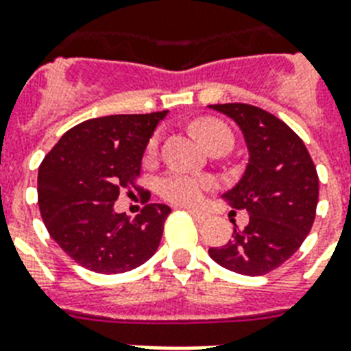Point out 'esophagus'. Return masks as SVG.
<instances>
[{"label": "esophagus", "instance_id": "34e87169", "mask_svg": "<svg viewBox=\"0 0 351 351\" xmlns=\"http://www.w3.org/2000/svg\"><path fill=\"white\" fill-rule=\"evenodd\" d=\"M186 211L190 213V215L193 217V219H197L199 222H204L208 219V213L206 211H202V210H197V208H186Z\"/></svg>", "mask_w": 351, "mask_h": 351}]
</instances>
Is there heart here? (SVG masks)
I'll return each mask as SVG.
<instances>
[{"instance_id": "b5f03b06", "label": "heart", "mask_w": 351, "mask_h": 351, "mask_svg": "<svg viewBox=\"0 0 351 351\" xmlns=\"http://www.w3.org/2000/svg\"><path fill=\"white\" fill-rule=\"evenodd\" d=\"M195 132L206 145L208 149H213L215 145L228 143L233 145V132L224 121L215 118H201L193 125ZM159 147V136H152L147 145V158L156 156ZM211 186V179L199 176V173L182 172V170H172L165 173L158 181V192L165 201L176 202V204H192L202 197L204 190Z\"/></svg>"}]
</instances>
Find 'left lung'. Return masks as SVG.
<instances>
[{
	"label": "left lung",
	"mask_w": 351,
	"mask_h": 351,
	"mask_svg": "<svg viewBox=\"0 0 351 351\" xmlns=\"http://www.w3.org/2000/svg\"><path fill=\"white\" fill-rule=\"evenodd\" d=\"M244 132L249 163L239 184L224 193L249 213L244 230L222 247H210L219 265L244 276H263L301 247L315 219L319 178L308 150L285 121L249 104H215ZM234 222V221H233Z\"/></svg>",
	"instance_id": "8db88e82"
}]
</instances>
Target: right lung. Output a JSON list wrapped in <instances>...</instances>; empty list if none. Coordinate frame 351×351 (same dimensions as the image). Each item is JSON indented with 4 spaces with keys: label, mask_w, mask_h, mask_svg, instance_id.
Wrapping results in <instances>:
<instances>
[{
    "label": "right lung",
    "mask_w": 351,
    "mask_h": 351,
    "mask_svg": "<svg viewBox=\"0 0 351 351\" xmlns=\"http://www.w3.org/2000/svg\"><path fill=\"white\" fill-rule=\"evenodd\" d=\"M167 112L86 120L43 159L37 176L40 217L78 265L100 274L125 273L156 253L170 208L147 204L132 219L112 206L120 190L141 188L145 147Z\"/></svg>",
    "instance_id": "add662e5"
}]
</instances>
